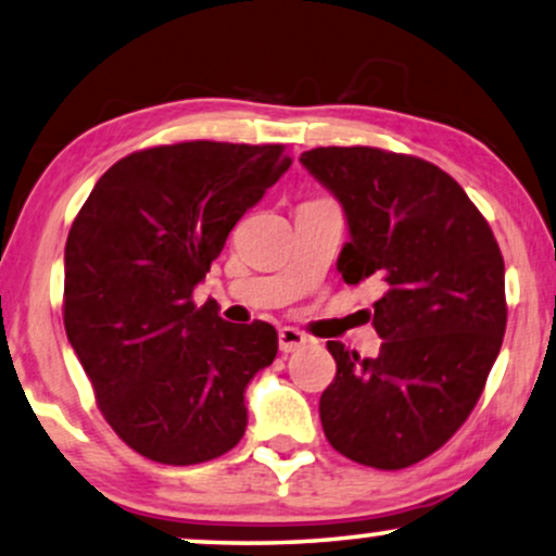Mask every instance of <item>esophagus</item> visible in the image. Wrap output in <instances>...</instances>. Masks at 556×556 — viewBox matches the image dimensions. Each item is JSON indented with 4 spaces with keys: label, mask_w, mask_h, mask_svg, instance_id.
Segmentation results:
<instances>
[{
    "label": "esophagus",
    "mask_w": 556,
    "mask_h": 556,
    "mask_svg": "<svg viewBox=\"0 0 556 556\" xmlns=\"http://www.w3.org/2000/svg\"><path fill=\"white\" fill-rule=\"evenodd\" d=\"M305 343H307V338L302 336L298 328H282V330H279V351H282V353L300 351V348Z\"/></svg>",
    "instance_id": "1"
}]
</instances>
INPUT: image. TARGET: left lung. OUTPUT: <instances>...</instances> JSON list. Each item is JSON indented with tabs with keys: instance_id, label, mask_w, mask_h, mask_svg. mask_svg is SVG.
<instances>
[{
	"instance_id": "obj_1",
	"label": "left lung",
	"mask_w": 556,
	"mask_h": 556,
	"mask_svg": "<svg viewBox=\"0 0 556 556\" xmlns=\"http://www.w3.org/2000/svg\"><path fill=\"white\" fill-rule=\"evenodd\" d=\"M302 165L343 205L348 285H381L368 320L383 340L361 358L338 340L320 396L325 438L368 468L402 470L453 438L483 394L506 332L498 241L432 162L376 147H317Z\"/></svg>"
}]
</instances>
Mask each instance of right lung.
Wrapping results in <instances>:
<instances>
[{"instance_id":"add662e5","label":"right lung","mask_w":556,"mask_h":556,"mask_svg":"<svg viewBox=\"0 0 556 556\" xmlns=\"http://www.w3.org/2000/svg\"><path fill=\"white\" fill-rule=\"evenodd\" d=\"M292 165L285 144L180 142L111 165L65 241L63 323L96 404L135 453L198 465L239 445L269 323H226L192 290Z\"/></svg>"}]
</instances>
